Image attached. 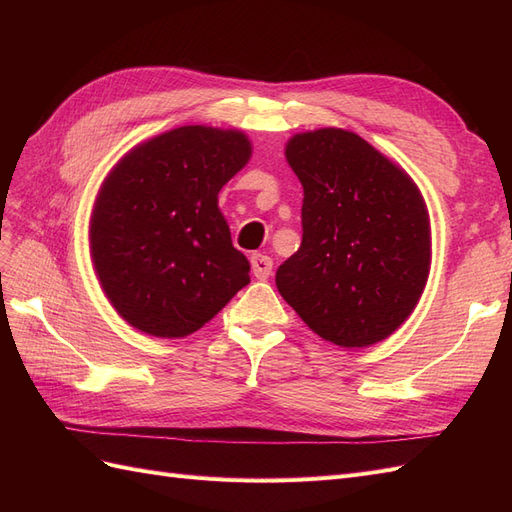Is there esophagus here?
<instances>
[{"label":"esophagus","mask_w":512,"mask_h":512,"mask_svg":"<svg viewBox=\"0 0 512 512\" xmlns=\"http://www.w3.org/2000/svg\"><path fill=\"white\" fill-rule=\"evenodd\" d=\"M252 271L256 275V280H267L273 271V260L267 254H254L252 256Z\"/></svg>","instance_id":"34e87169"}]
</instances>
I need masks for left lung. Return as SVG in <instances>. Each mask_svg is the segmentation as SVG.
<instances>
[{
    "mask_svg": "<svg viewBox=\"0 0 512 512\" xmlns=\"http://www.w3.org/2000/svg\"><path fill=\"white\" fill-rule=\"evenodd\" d=\"M286 158L303 185V239L277 269V290L335 346L382 342L427 284L431 232L421 192L354 132L297 134Z\"/></svg>",
    "mask_w": 512,
    "mask_h": 512,
    "instance_id": "left-lung-1",
    "label": "left lung"
}]
</instances>
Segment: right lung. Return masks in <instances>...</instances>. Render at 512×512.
I'll use <instances>...</instances> for the list:
<instances>
[{
	"instance_id": "add662e5",
	"label": "right lung",
	"mask_w": 512,
	"mask_h": 512,
	"mask_svg": "<svg viewBox=\"0 0 512 512\" xmlns=\"http://www.w3.org/2000/svg\"><path fill=\"white\" fill-rule=\"evenodd\" d=\"M250 153L237 130L183 126L136 147L108 175L91 215V258L132 327L185 337L250 284V262L218 209L222 185Z\"/></svg>"
}]
</instances>
